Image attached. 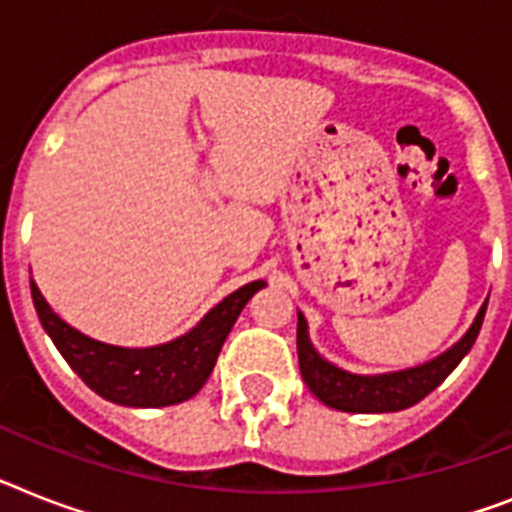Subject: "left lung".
<instances>
[{"instance_id": "1", "label": "left lung", "mask_w": 512, "mask_h": 512, "mask_svg": "<svg viewBox=\"0 0 512 512\" xmlns=\"http://www.w3.org/2000/svg\"><path fill=\"white\" fill-rule=\"evenodd\" d=\"M486 302L481 305L479 315L468 334L460 339L452 350L439 355L436 360L410 371L386 373V376H355L336 365L326 363L310 344L307 336L305 315L297 313V355H299V373L310 386V392L323 402V405L344 410V413H394L405 407L421 402L426 394H431L444 378L450 376L458 363L468 355V350L476 342V336L484 323Z\"/></svg>"}]
</instances>
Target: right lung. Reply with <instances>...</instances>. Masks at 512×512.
Segmentation results:
<instances>
[{"label":"right lung","instance_id":"right-lung-1","mask_svg":"<svg viewBox=\"0 0 512 512\" xmlns=\"http://www.w3.org/2000/svg\"><path fill=\"white\" fill-rule=\"evenodd\" d=\"M260 286H265L263 281H252L236 289L189 334L149 350H126L83 336L54 315L33 281L31 297L41 326L52 336L54 347L62 352L70 368L83 378V384L118 405L162 407L189 400L205 386L228 331Z\"/></svg>","mask_w":512,"mask_h":512}]
</instances>
